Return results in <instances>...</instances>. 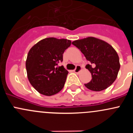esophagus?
<instances>
[{
    "mask_svg": "<svg viewBox=\"0 0 133 133\" xmlns=\"http://www.w3.org/2000/svg\"><path fill=\"white\" fill-rule=\"evenodd\" d=\"M81 70H82L81 66H80V65H76V68L75 69L74 71L76 73H78L79 72H80Z\"/></svg>",
    "mask_w": 133,
    "mask_h": 133,
    "instance_id": "esophagus-1",
    "label": "esophagus"
}]
</instances>
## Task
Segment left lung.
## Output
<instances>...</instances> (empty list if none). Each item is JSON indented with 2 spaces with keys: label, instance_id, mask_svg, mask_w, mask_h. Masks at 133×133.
<instances>
[{
  "label": "left lung",
  "instance_id": "8db88e82",
  "mask_svg": "<svg viewBox=\"0 0 133 133\" xmlns=\"http://www.w3.org/2000/svg\"><path fill=\"white\" fill-rule=\"evenodd\" d=\"M72 44L90 62L85 68L91 73L92 79L84 84L85 86L94 91H100L109 87L116 80L120 68L115 49L106 42L91 37L75 41Z\"/></svg>",
  "mask_w": 133,
  "mask_h": 133
}]
</instances>
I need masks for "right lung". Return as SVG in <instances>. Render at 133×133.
Instances as JSON below:
<instances>
[{
	"label": "right lung",
	"mask_w": 133,
	"mask_h": 133,
	"mask_svg": "<svg viewBox=\"0 0 133 133\" xmlns=\"http://www.w3.org/2000/svg\"><path fill=\"white\" fill-rule=\"evenodd\" d=\"M71 44L69 40L49 37L37 42L28 52L25 62L28 80L39 93L52 96L64 88L68 71L57 65Z\"/></svg>",
	"instance_id": "1"
}]
</instances>
